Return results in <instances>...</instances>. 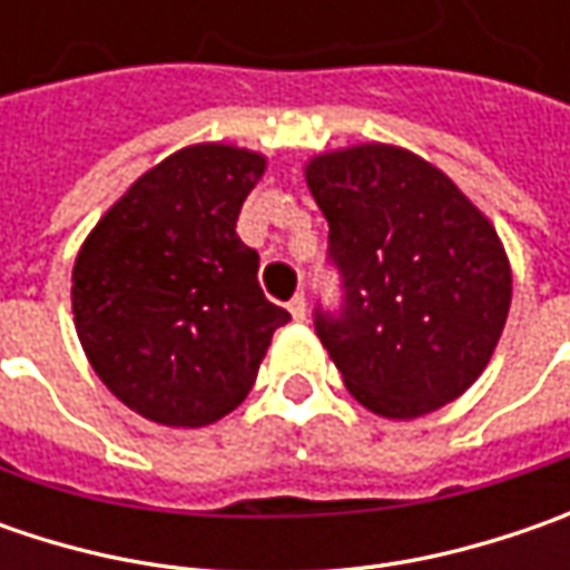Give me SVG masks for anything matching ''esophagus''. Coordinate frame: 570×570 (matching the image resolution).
<instances>
[{"instance_id":"obj_1","label":"esophagus","mask_w":570,"mask_h":570,"mask_svg":"<svg viewBox=\"0 0 570 570\" xmlns=\"http://www.w3.org/2000/svg\"><path fill=\"white\" fill-rule=\"evenodd\" d=\"M288 314H292L297 323L307 317V301H304V295H295L292 301H288Z\"/></svg>"}]
</instances>
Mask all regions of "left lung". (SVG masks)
Wrapping results in <instances>:
<instances>
[{
	"label": "left lung",
	"instance_id": "8db88e82",
	"mask_svg": "<svg viewBox=\"0 0 570 570\" xmlns=\"http://www.w3.org/2000/svg\"><path fill=\"white\" fill-rule=\"evenodd\" d=\"M330 222L340 311L314 326L348 393L383 419H419L466 393L511 311L492 222L444 170L396 145H352L304 167Z\"/></svg>",
	"mask_w": 570,
	"mask_h": 570
}]
</instances>
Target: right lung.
Wrapping results in <instances>:
<instances>
[{"mask_svg":"<svg viewBox=\"0 0 570 570\" xmlns=\"http://www.w3.org/2000/svg\"><path fill=\"white\" fill-rule=\"evenodd\" d=\"M266 158L189 145L142 174L81 244L72 314L107 390L142 419L203 428L247 400L273 333L292 314L266 301L259 253L237 215Z\"/></svg>","mask_w":570,"mask_h":570,"instance_id":"1","label":"right lung"}]
</instances>
